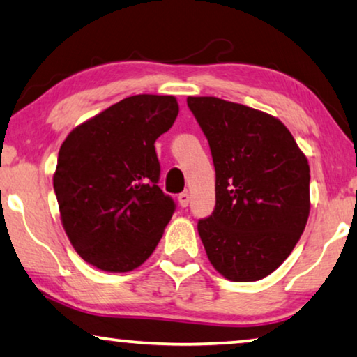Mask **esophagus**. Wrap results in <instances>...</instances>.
I'll return each mask as SVG.
<instances>
[{
    "label": "esophagus",
    "mask_w": 357,
    "mask_h": 357,
    "mask_svg": "<svg viewBox=\"0 0 357 357\" xmlns=\"http://www.w3.org/2000/svg\"><path fill=\"white\" fill-rule=\"evenodd\" d=\"M189 200H190V197H189L188 192H183V194L178 195V202H179V205L183 206V208H185V206L189 205Z\"/></svg>",
    "instance_id": "1"
}]
</instances>
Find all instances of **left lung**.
<instances>
[{"instance_id":"8db88e82","label":"left lung","mask_w":357,"mask_h":357,"mask_svg":"<svg viewBox=\"0 0 357 357\" xmlns=\"http://www.w3.org/2000/svg\"><path fill=\"white\" fill-rule=\"evenodd\" d=\"M210 144L216 205L197 225L222 278L255 282L274 273L300 241L310 216V165L287 126L247 105L188 98Z\"/></svg>"}]
</instances>
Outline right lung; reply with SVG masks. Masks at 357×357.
Wrapping results in <instances>:
<instances>
[{"mask_svg": "<svg viewBox=\"0 0 357 357\" xmlns=\"http://www.w3.org/2000/svg\"><path fill=\"white\" fill-rule=\"evenodd\" d=\"M178 112L174 96H131L62 142L52 178L61 221L75 252L98 269L139 268L160 242L174 202L157 184L153 144Z\"/></svg>", "mask_w": 357, "mask_h": 357, "instance_id": "obj_1", "label": "right lung"}]
</instances>
